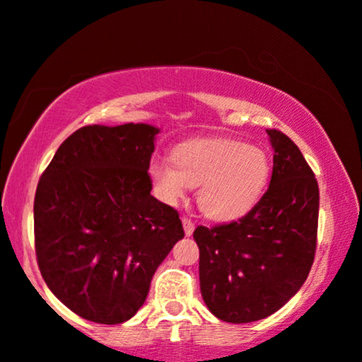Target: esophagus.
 <instances>
[{"instance_id": "1", "label": "esophagus", "mask_w": 362, "mask_h": 362, "mask_svg": "<svg viewBox=\"0 0 362 362\" xmlns=\"http://www.w3.org/2000/svg\"><path fill=\"white\" fill-rule=\"evenodd\" d=\"M182 225H184V231H185L187 237H190V235L194 233V230H195L194 221H192L190 218H187V216H184V218H182Z\"/></svg>"}]
</instances>
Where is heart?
<instances>
[{"label":"heart","instance_id":"1","mask_svg":"<svg viewBox=\"0 0 362 362\" xmlns=\"http://www.w3.org/2000/svg\"><path fill=\"white\" fill-rule=\"evenodd\" d=\"M168 160L148 163L158 199L177 204L199 187V206L215 221H235L259 204L272 178V162L262 148L233 139H197L178 146Z\"/></svg>","mask_w":362,"mask_h":362}]
</instances>
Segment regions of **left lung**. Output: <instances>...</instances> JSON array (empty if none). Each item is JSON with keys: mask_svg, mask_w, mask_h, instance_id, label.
<instances>
[{"mask_svg": "<svg viewBox=\"0 0 362 362\" xmlns=\"http://www.w3.org/2000/svg\"><path fill=\"white\" fill-rule=\"evenodd\" d=\"M273 173L259 204L238 221L197 226L200 291L221 321L263 320L306 281L316 252L320 189L290 137L268 129Z\"/></svg>", "mask_w": 362, "mask_h": 362, "instance_id": "left-lung-1", "label": "left lung"}]
</instances>
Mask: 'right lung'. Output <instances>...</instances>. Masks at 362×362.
Segmentation results:
<instances>
[{"label": "right lung", "instance_id": "1", "mask_svg": "<svg viewBox=\"0 0 362 362\" xmlns=\"http://www.w3.org/2000/svg\"><path fill=\"white\" fill-rule=\"evenodd\" d=\"M158 132L148 124L86 125L61 144L37 184V267L57 300L88 321L131 320L184 238L177 210L151 195Z\"/></svg>", "mask_w": 362, "mask_h": 362}]
</instances>
